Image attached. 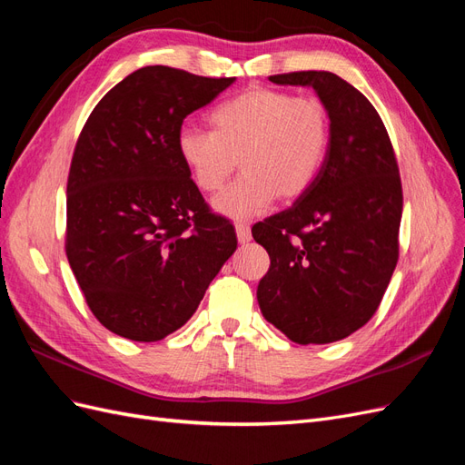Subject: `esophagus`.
Listing matches in <instances>:
<instances>
[{
    "label": "esophagus",
    "instance_id": "esophagus-1",
    "mask_svg": "<svg viewBox=\"0 0 465 465\" xmlns=\"http://www.w3.org/2000/svg\"><path fill=\"white\" fill-rule=\"evenodd\" d=\"M234 231H236L238 242H241V244H248L252 241V232H250V227L246 223H236Z\"/></svg>",
    "mask_w": 465,
    "mask_h": 465
}]
</instances>
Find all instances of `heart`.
Instances as JSON below:
<instances>
[{
	"instance_id": "obj_1",
	"label": "heart",
	"mask_w": 465,
	"mask_h": 465,
	"mask_svg": "<svg viewBox=\"0 0 465 465\" xmlns=\"http://www.w3.org/2000/svg\"><path fill=\"white\" fill-rule=\"evenodd\" d=\"M213 132L184 125L176 147L203 193H213L232 174H242L213 200L219 215L250 219L275 198L297 200L314 184L330 147V114L316 96L256 87L229 98L209 114Z\"/></svg>"
}]
</instances>
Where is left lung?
<instances>
[{
  "mask_svg": "<svg viewBox=\"0 0 465 465\" xmlns=\"http://www.w3.org/2000/svg\"><path fill=\"white\" fill-rule=\"evenodd\" d=\"M270 81L316 91L330 114V147L292 207L252 227L272 260L258 304L291 341L333 343L372 318L396 270L403 209L396 154L369 98L341 77L294 72Z\"/></svg>",
  "mask_w": 465,
  "mask_h": 465,
  "instance_id": "1",
  "label": "left lung"
}]
</instances>
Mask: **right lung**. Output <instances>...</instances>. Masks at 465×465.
I'll use <instances>...</instances> for the list:
<instances>
[{"label":"right lung","mask_w":465,"mask_h":465,"mask_svg":"<svg viewBox=\"0 0 465 465\" xmlns=\"http://www.w3.org/2000/svg\"><path fill=\"white\" fill-rule=\"evenodd\" d=\"M234 83L166 65L122 79L94 106L67 178L65 252L96 320L159 341L198 311L236 250L182 163V122Z\"/></svg>","instance_id":"obj_1"}]
</instances>
